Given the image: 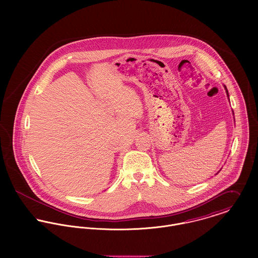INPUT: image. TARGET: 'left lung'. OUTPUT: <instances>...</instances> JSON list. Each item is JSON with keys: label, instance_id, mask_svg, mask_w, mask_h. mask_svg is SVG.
<instances>
[{"label": "left lung", "instance_id": "obj_1", "mask_svg": "<svg viewBox=\"0 0 258 258\" xmlns=\"http://www.w3.org/2000/svg\"><path fill=\"white\" fill-rule=\"evenodd\" d=\"M223 86H224V89H225L226 95H227V97H228V100H229V95H228V91H227V88H226V86H225V85H223ZM232 113H233V111H232Z\"/></svg>", "mask_w": 258, "mask_h": 258}]
</instances>
